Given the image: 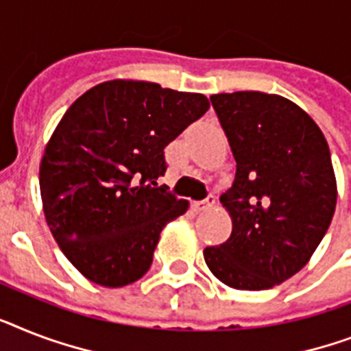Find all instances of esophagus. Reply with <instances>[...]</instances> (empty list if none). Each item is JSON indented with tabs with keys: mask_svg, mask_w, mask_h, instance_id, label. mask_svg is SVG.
<instances>
[{
	"mask_svg": "<svg viewBox=\"0 0 351 351\" xmlns=\"http://www.w3.org/2000/svg\"><path fill=\"white\" fill-rule=\"evenodd\" d=\"M215 204H216L215 196L209 195L207 198H205V200L195 202V204H193V209H195V210H205V209H210V207H213Z\"/></svg>",
	"mask_w": 351,
	"mask_h": 351,
	"instance_id": "obj_1",
	"label": "esophagus"
}]
</instances>
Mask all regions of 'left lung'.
Segmentation results:
<instances>
[{
  "instance_id": "8db88e82",
  "label": "left lung",
  "mask_w": 351,
  "mask_h": 351,
  "mask_svg": "<svg viewBox=\"0 0 351 351\" xmlns=\"http://www.w3.org/2000/svg\"><path fill=\"white\" fill-rule=\"evenodd\" d=\"M236 176L220 202L230 238L205 247L209 270L238 290H267L308 263L335 213L337 184L323 131L298 104L263 92L210 97Z\"/></svg>"
}]
</instances>
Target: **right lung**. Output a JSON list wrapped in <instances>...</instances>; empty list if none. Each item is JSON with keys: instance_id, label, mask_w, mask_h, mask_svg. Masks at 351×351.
I'll use <instances>...</instances> for the list:
<instances>
[{"instance_id": "obj_1", "label": "right lung", "mask_w": 351, "mask_h": 351, "mask_svg": "<svg viewBox=\"0 0 351 351\" xmlns=\"http://www.w3.org/2000/svg\"><path fill=\"white\" fill-rule=\"evenodd\" d=\"M207 110L202 93L122 79L68 108L43 155L39 187L48 227L84 278L119 289L149 270L162 229L189 205L156 184L164 149Z\"/></svg>"}]
</instances>
